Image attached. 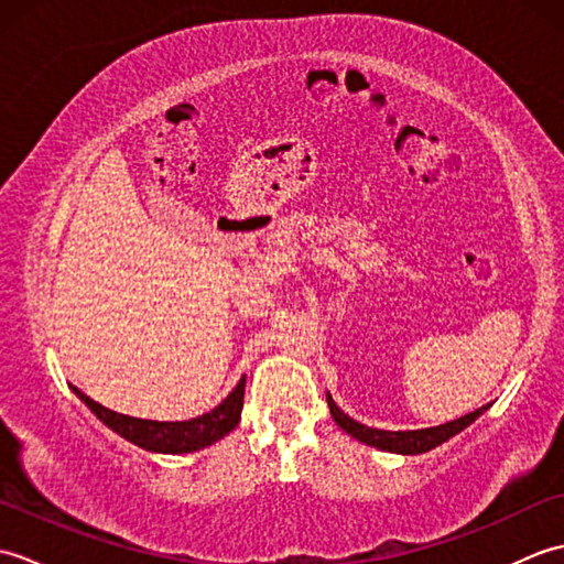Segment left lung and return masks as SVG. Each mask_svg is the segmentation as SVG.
<instances>
[{"label": "left lung", "mask_w": 564, "mask_h": 564, "mask_svg": "<svg viewBox=\"0 0 564 564\" xmlns=\"http://www.w3.org/2000/svg\"><path fill=\"white\" fill-rule=\"evenodd\" d=\"M327 404H329V412L334 416V422H337L346 434H351L354 438L368 443V446H376L380 451H390V453H404V455H414V453H426L431 448H436L438 443L448 441L451 436L458 434L467 424H473L477 416H480L489 404L480 406V410H475L470 414H465L460 419H455V422H446L441 426H431V429H416V431H382V429H370L354 422L349 414H344L337 404H334L332 394H327Z\"/></svg>", "instance_id": "1"}]
</instances>
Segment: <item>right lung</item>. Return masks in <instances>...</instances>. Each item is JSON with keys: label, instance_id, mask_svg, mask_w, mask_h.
I'll use <instances>...</instances> for the list:
<instances>
[{"label": "right lung", "instance_id": "1", "mask_svg": "<svg viewBox=\"0 0 564 564\" xmlns=\"http://www.w3.org/2000/svg\"><path fill=\"white\" fill-rule=\"evenodd\" d=\"M75 392L106 426L126 441L135 443V446L154 453H191L210 446V443L223 438L227 431L237 426L245 400V378L237 382V388L213 412L188 419V422H150V419L118 414L113 410H106L104 404L94 402L77 388Z\"/></svg>", "mask_w": 564, "mask_h": 564}]
</instances>
